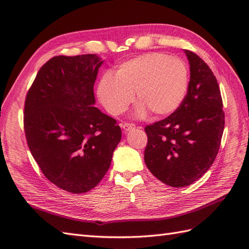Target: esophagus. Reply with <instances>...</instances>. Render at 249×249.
<instances>
[{
    "mask_svg": "<svg viewBox=\"0 0 249 249\" xmlns=\"http://www.w3.org/2000/svg\"><path fill=\"white\" fill-rule=\"evenodd\" d=\"M123 128L124 130V132H128L131 130H134L135 129V124H132V123H124L123 124Z\"/></svg>",
    "mask_w": 249,
    "mask_h": 249,
    "instance_id": "34e87169",
    "label": "esophagus"
}]
</instances>
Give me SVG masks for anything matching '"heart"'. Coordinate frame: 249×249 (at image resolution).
Masks as SVG:
<instances>
[{
  "label": "heart",
  "instance_id": "b5f03b06",
  "mask_svg": "<svg viewBox=\"0 0 249 249\" xmlns=\"http://www.w3.org/2000/svg\"><path fill=\"white\" fill-rule=\"evenodd\" d=\"M189 86V69L183 59L162 53H149L121 63L113 77H101L97 93L108 113L124 112L134 99L137 116L149 112L166 116L177 111Z\"/></svg>",
  "mask_w": 249,
  "mask_h": 249
}]
</instances>
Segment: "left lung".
<instances>
[{
  "mask_svg": "<svg viewBox=\"0 0 249 249\" xmlns=\"http://www.w3.org/2000/svg\"><path fill=\"white\" fill-rule=\"evenodd\" d=\"M190 81L181 105L167 118L144 128V162L150 172L171 187L189 186L213 163L225 125L220 87L209 66L185 50Z\"/></svg>",
  "mask_w": 249,
  "mask_h": 249,
  "instance_id": "1",
  "label": "left lung"
}]
</instances>
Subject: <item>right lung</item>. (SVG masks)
I'll return each instance as SVG.
<instances>
[{"label": "right lung", "mask_w": 249, "mask_h": 249, "mask_svg": "<svg viewBox=\"0 0 249 249\" xmlns=\"http://www.w3.org/2000/svg\"><path fill=\"white\" fill-rule=\"evenodd\" d=\"M102 62L94 53L52 58L24 105V131L35 160L48 180L75 195L99 184L121 139L117 121L93 107Z\"/></svg>", "instance_id": "add662e5"}]
</instances>
